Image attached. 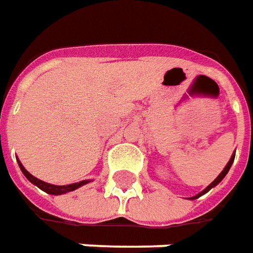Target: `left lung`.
<instances>
[{
	"label": "left lung",
	"instance_id": "1",
	"mask_svg": "<svg viewBox=\"0 0 253 253\" xmlns=\"http://www.w3.org/2000/svg\"><path fill=\"white\" fill-rule=\"evenodd\" d=\"M234 156H236V153H234V155L231 156V159H230V160H229V163L226 164V167H225V169H223V171H222V172L219 174L218 178H216V179H215V181H213L212 183H210V185H208V186H207V188L204 189V190H203L201 193H199V194H197V196H194V197H192V200H194V199H197V197H200V196H203V194L207 193L208 190H211V189H212L213 186H216L219 182H220V181H222V179H223V178H225L226 174H227V172H229V169H230L231 164H233V162H234Z\"/></svg>",
	"mask_w": 253,
	"mask_h": 253
}]
</instances>
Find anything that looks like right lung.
I'll return each instance as SVG.
<instances>
[{
  "label": "right lung",
  "instance_id": "right-lung-1",
  "mask_svg": "<svg viewBox=\"0 0 253 253\" xmlns=\"http://www.w3.org/2000/svg\"><path fill=\"white\" fill-rule=\"evenodd\" d=\"M19 167H20L22 172L24 174V175H26V178H27L28 181L31 182V183L37 185V186H38L40 189H42L43 192H46V193H49V194H54V196L72 192V190L81 188L82 185H84V183H87V182H89V181H81V182H78V183H71V185H63V186H57V185H50V183H46V182L41 181V179H38V178L33 176L31 174H30V172H28L27 169L23 167V164L20 163V162H19Z\"/></svg>",
  "mask_w": 253,
  "mask_h": 253
}]
</instances>
